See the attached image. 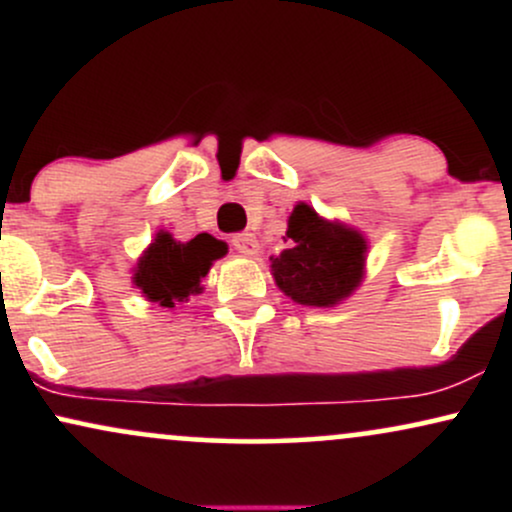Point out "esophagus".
<instances>
[{
    "label": "esophagus",
    "instance_id": "esophagus-1",
    "mask_svg": "<svg viewBox=\"0 0 512 512\" xmlns=\"http://www.w3.org/2000/svg\"><path fill=\"white\" fill-rule=\"evenodd\" d=\"M233 248L243 252V255H257L260 252V243H257V238L252 233H236L233 236Z\"/></svg>",
    "mask_w": 512,
    "mask_h": 512
}]
</instances>
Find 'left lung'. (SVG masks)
I'll return each instance as SVG.
<instances>
[{"label":"left lung","mask_w":512,"mask_h":512,"mask_svg":"<svg viewBox=\"0 0 512 512\" xmlns=\"http://www.w3.org/2000/svg\"><path fill=\"white\" fill-rule=\"evenodd\" d=\"M291 248L272 257L276 286L303 305H334L361 284L366 240L361 233L330 223L308 204L289 216Z\"/></svg>","instance_id":"8db88e82"}]
</instances>
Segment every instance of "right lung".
Returning a JSON list of instances; mask_svg holds the SVG:
<instances>
[{
    "instance_id": "obj_1",
    "label": "right lung",
    "mask_w": 512,
    "mask_h": 512,
    "mask_svg": "<svg viewBox=\"0 0 512 512\" xmlns=\"http://www.w3.org/2000/svg\"><path fill=\"white\" fill-rule=\"evenodd\" d=\"M226 243L199 233L190 243H175L170 233H158L139 260L134 284L154 303L173 308L190 293H199V279L207 276L211 262L226 255Z\"/></svg>"
}]
</instances>
